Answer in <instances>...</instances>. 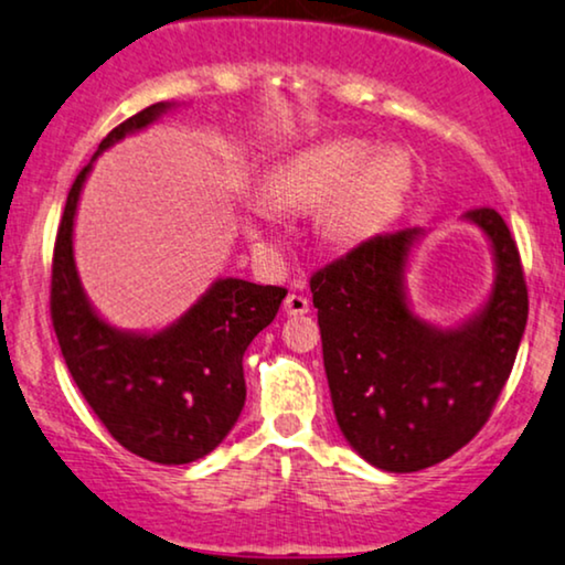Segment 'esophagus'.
I'll use <instances>...</instances> for the list:
<instances>
[{
	"mask_svg": "<svg viewBox=\"0 0 565 565\" xmlns=\"http://www.w3.org/2000/svg\"><path fill=\"white\" fill-rule=\"evenodd\" d=\"M284 310H287V316H305V312H310V299L291 291V295L284 299Z\"/></svg>",
	"mask_w": 565,
	"mask_h": 565,
	"instance_id": "1",
	"label": "esophagus"
}]
</instances>
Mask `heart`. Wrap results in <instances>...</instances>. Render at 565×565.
Instances as JSON below:
<instances>
[{
    "mask_svg": "<svg viewBox=\"0 0 565 565\" xmlns=\"http://www.w3.org/2000/svg\"><path fill=\"white\" fill-rule=\"evenodd\" d=\"M370 159L373 148L362 140L318 142L291 156L268 177L266 195L278 209L289 211L341 195L333 211L335 234L347 239L370 237L396 216L412 184L409 161L402 153Z\"/></svg>",
    "mask_w": 565,
    "mask_h": 565,
    "instance_id": "1",
    "label": "heart"
}]
</instances>
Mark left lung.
Here are the masks:
<instances>
[{"instance_id": "8db88e82", "label": "left lung", "mask_w": 565, "mask_h": 565, "mask_svg": "<svg viewBox=\"0 0 565 565\" xmlns=\"http://www.w3.org/2000/svg\"><path fill=\"white\" fill-rule=\"evenodd\" d=\"M495 249L498 278L480 318L438 331L402 291L419 230L375 234L310 276L335 423L362 459L419 472L482 430L509 381L530 316L511 230L490 205L467 211Z\"/></svg>"}]
</instances>
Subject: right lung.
<instances>
[{
	"label": "right lung",
	"mask_w": 565,
	"mask_h": 565,
	"mask_svg": "<svg viewBox=\"0 0 565 565\" xmlns=\"http://www.w3.org/2000/svg\"><path fill=\"white\" fill-rule=\"evenodd\" d=\"M167 106L151 104L132 114L106 135L96 156L151 125ZM90 163L70 188L54 242L49 310L62 356L119 446L156 463L203 459L237 423L247 394L242 356L276 318L287 289L221 278L167 331H114L90 310L73 260V218Z\"/></svg>",
	"instance_id": "1"
}]
</instances>
